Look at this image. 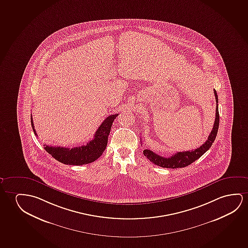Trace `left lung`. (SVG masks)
Masks as SVG:
<instances>
[{
	"label": "left lung",
	"mask_w": 248,
	"mask_h": 248,
	"mask_svg": "<svg viewBox=\"0 0 248 248\" xmlns=\"http://www.w3.org/2000/svg\"><path fill=\"white\" fill-rule=\"evenodd\" d=\"M214 94H215L216 102H217L215 122H214V125L211 131V134L209 135L208 139L205 143L196 148L194 151L192 150V151L177 152L170 158H165V157L159 156L149 149H145L143 151V155L155 165H158L163 168H170V169L186 167L187 165H191L193 162L197 160L198 158H201V156L204 155L210 147H212V143L215 140L216 137H217V130H218L219 112L218 104H217L218 98H217V91L215 90H214Z\"/></svg>",
	"instance_id": "1"
}]
</instances>
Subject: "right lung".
I'll use <instances>...</instances> for the list:
<instances>
[{"mask_svg": "<svg viewBox=\"0 0 248 248\" xmlns=\"http://www.w3.org/2000/svg\"><path fill=\"white\" fill-rule=\"evenodd\" d=\"M118 115L119 114L108 116L97 129L93 136V140H90L86 145L73 148L43 145L44 149L49 155H52L53 158L65 165H83L95 161L97 158L101 157L107 147L111 124ZM31 120L33 131L37 136L34 128L32 116L31 117Z\"/></svg>", "mask_w": 248, "mask_h": 248, "instance_id": "obj_1", "label": "right lung"}]
</instances>
